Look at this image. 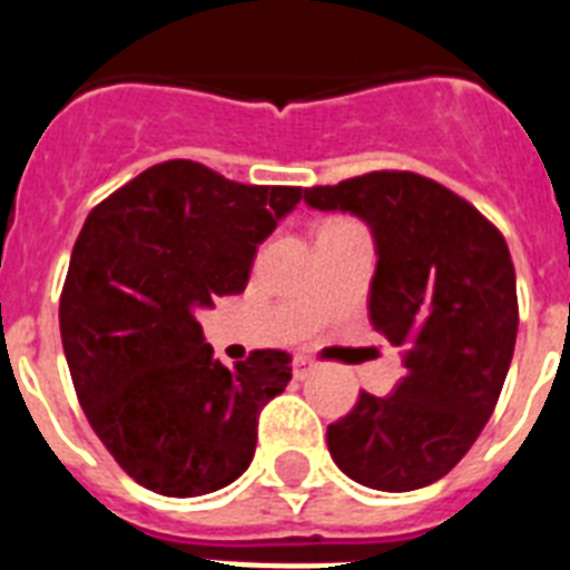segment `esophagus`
I'll return each instance as SVG.
<instances>
[{"label":"esophagus","mask_w":570,"mask_h":570,"mask_svg":"<svg viewBox=\"0 0 570 570\" xmlns=\"http://www.w3.org/2000/svg\"><path fill=\"white\" fill-rule=\"evenodd\" d=\"M293 370H295V379H307V375L313 373V370H316V364H313L311 357H304V355H298L293 361Z\"/></svg>","instance_id":"obj_1"}]
</instances>
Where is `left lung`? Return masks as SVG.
I'll return each instance as SVG.
<instances>
[{"mask_svg":"<svg viewBox=\"0 0 570 570\" xmlns=\"http://www.w3.org/2000/svg\"><path fill=\"white\" fill-rule=\"evenodd\" d=\"M322 213L370 224V322L402 346L390 396L361 393L328 425L331 459L375 491H414L446 476L494 414L518 337V289L503 233L476 206L414 171H373L313 186Z\"/></svg>","mask_w":570,"mask_h":570,"instance_id":"obj_1","label":"left lung"}]
</instances>
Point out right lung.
Masks as SVG:
<instances>
[{
	"mask_svg": "<svg viewBox=\"0 0 570 570\" xmlns=\"http://www.w3.org/2000/svg\"><path fill=\"white\" fill-rule=\"evenodd\" d=\"M304 191L171 159L85 218L61 289V343L88 423L138 485L200 497L248 470L257 416L289 384L293 357L259 348L224 366L195 311L245 289L259 242Z\"/></svg>",
	"mask_w": 570,
	"mask_h": 570,
	"instance_id": "obj_1",
	"label": "right lung"
}]
</instances>
